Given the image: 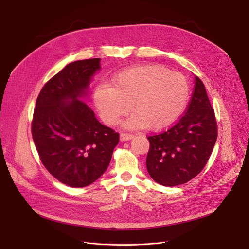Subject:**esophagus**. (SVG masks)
I'll return each instance as SVG.
<instances>
[{
	"label": "esophagus",
	"instance_id": "obj_1",
	"mask_svg": "<svg viewBox=\"0 0 249 249\" xmlns=\"http://www.w3.org/2000/svg\"><path fill=\"white\" fill-rule=\"evenodd\" d=\"M120 138H121V140H122V141H126V140H129V139L133 138V134H131V133H125V132H122V133L120 134Z\"/></svg>",
	"mask_w": 249,
	"mask_h": 249
}]
</instances>
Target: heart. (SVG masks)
Returning <instances> with one entry per match:
<instances>
[{"mask_svg":"<svg viewBox=\"0 0 249 249\" xmlns=\"http://www.w3.org/2000/svg\"><path fill=\"white\" fill-rule=\"evenodd\" d=\"M190 96L185 75L161 64H144L112 76L108 85H99L94 102L102 120L115 125L130 111L129 127L160 130L172 125L184 112Z\"/></svg>","mask_w":249,"mask_h":249,"instance_id":"b5f03b06","label":"heart"}]
</instances>
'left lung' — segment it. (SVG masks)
I'll use <instances>...</instances> for the list:
<instances>
[{
    "mask_svg": "<svg viewBox=\"0 0 249 249\" xmlns=\"http://www.w3.org/2000/svg\"><path fill=\"white\" fill-rule=\"evenodd\" d=\"M195 88L186 112L167 130L147 136L149 176L166 187L178 186L199 175L217 139V120L203 82L195 77Z\"/></svg>",
    "mask_w": 249,
    "mask_h": 249,
    "instance_id": "8db88e82",
    "label": "left lung"
}]
</instances>
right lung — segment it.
Returning <instances> with one entry per match:
<instances>
[{
    "label": "right lung",
    "instance_id": "add662e5",
    "mask_svg": "<svg viewBox=\"0 0 249 249\" xmlns=\"http://www.w3.org/2000/svg\"><path fill=\"white\" fill-rule=\"evenodd\" d=\"M101 58L68 64L43 86L36 100L31 132L39 159L62 184L90 185L106 171L119 133L104 126L84 102Z\"/></svg>",
    "mask_w": 249,
    "mask_h": 249
}]
</instances>
